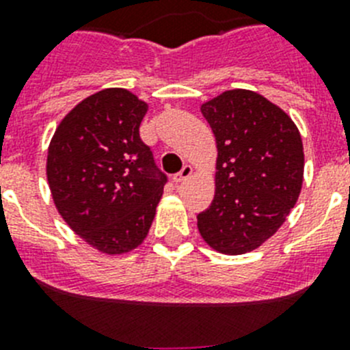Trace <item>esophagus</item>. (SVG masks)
<instances>
[{
	"label": "esophagus",
	"instance_id": "obj_1",
	"mask_svg": "<svg viewBox=\"0 0 350 350\" xmlns=\"http://www.w3.org/2000/svg\"><path fill=\"white\" fill-rule=\"evenodd\" d=\"M191 175H193V166L184 165V166H182L180 172H178L177 175H175V177H173V182H175V184H180V182L187 180V178H189Z\"/></svg>",
	"mask_w": 350,
	"mask_h": 350
}]
</instances>
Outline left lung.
<instances>
[{
    "mask_svg": "<svg viewBox=\"0 0 350 350\" xmlns=\"http://www.w3.org/2000/svg\"><path fill=\"white\" fill-rule=\"evenodd\" d=\"M217 144L215 196L198 230L221 254L258 249L277 233L303 184V142L282 108L247 89L202 105Z\"/></svg>",
    "mask_w": 350,
    "mask_h": 350,
    "instance_id": "left-lung-1",
    "label": "left lung"
}]
</instances>
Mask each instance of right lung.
<instances>
[{
    "mask_svg": "<svg viewBox=\"0 0 350 350\" xmlns=\"http://www.w3.org/2000/svg\"><path fill=\"white\" fill-rule=\"evenodd\" d=\"M147 108L126 89H103L61 120L49 145L55 208L83 242L108 256L144 242L166 184L140 138Z\"/></svg>",
    "mask_w": 350,
    "mask_h": 350,
    "instance_id": "add662e5",
    "label": "right lung"
}]
</instances>
